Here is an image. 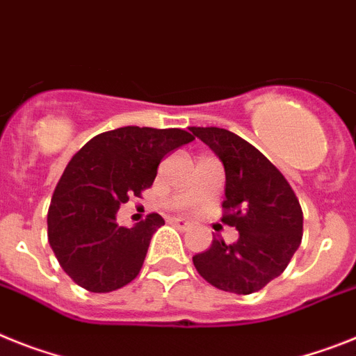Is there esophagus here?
I'll return each instance as SVG.
<instances>
[{
  "label": "esophagus",
  "mask_w": 356,
  "mask_h": 356,
  "mask_svg": "<svg viewBox=\"0 0 356 356\" xmlns=\"http://www.w3.org/2000/svg\"><path fill=\"white\" fill-rule=\"evenodd\" d=\"M170 222H172L173 226H177L179 229H190V228H192V222H188V220L181 219V217H177V219H170Z\"/></svg>",
  "instance_id": "esophagus-1"
}]
</instances>
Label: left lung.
Masks as SVG:
<instances>
[{"label":"left lung","mask_w":356,"mask_h":356,"mask_svg":"<svg viewBox=\"0 0 356 356\" xmlns=\"http://www.w3.org/2000/svg\"><path fill=\"white\" fill-rule=\"evenodd\" d=\"M211 148L226 173L222 222L235 226L237 243L213 237L193 257L202 279L237 295L255 293L277 279L302 241V210L284 175L255 146L217 127H190Z\"/></svg>","instance_id":"obj_1"}]
</instances>
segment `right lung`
I'll return each instance as SVG.
<instances>
[{"label":"right lung","instance_id":"add662e5","mask_svg":"<svg viewBox=\"0 0 356 356\" xmlns=\"http://www.w3.org/2000/svg\"><path fill=\"white\" fill-rule=\"evenodd\" d=\"M193 141L181 128L122 127L95 136L72 157L49 208V243L65 273L92 293L132 282L145 262L159 213L124 228L119 206L150 188L163 157Z\"/></svg>","mask_w":356,"mask_h":356}]
</instances>
